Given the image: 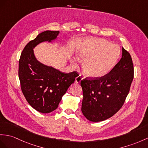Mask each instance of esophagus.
I'll return each instance as SVG.
<instances>
[{
	"instance_id": "1",
	"label": "esophagus",
	"mask_w": 148,
	"mask_h": 148,
	"mask_svg": "<svg viewBox=\"0 0 148 148\" xmlns=\"http://www.w3.org/2000/svg\"><path fill=\"white\" fill-rule=\"evenodd\" d=\"M82 80H83V78L80 75V76H78L77 77H76V78H75V82L78 84V83H80Z\"/></svg>"
}]
</instances>
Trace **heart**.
I'll return each mask as SVG.
<instances>
[{
	"instance_id": "obj_1",
	"label": "heart",
	"mask_w": 148,
	"mask_h": 148,
	"mask_svg": "<svg viewBox=\"0 0 148 148\" xmlns=\"http://www.w3.org/2000/svg\"><path fill=\"white\" fill-rule=\"evenodd\" d=\"M78 58L83 62L84 74L92 78H99L110 73L116 65L121 55L119 46L103 39H90L85 41L77 49ZM75 68L78 61L71 60Z\"/></svg>"
}]
</instances>
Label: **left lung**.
<instances>
[{
    "label": "left lung",
    "instance_id": "obj_1",
    "mask_svg": "<svg viewBox=\"0 0 148 148\" xmlns=\"http://www.w3.org/2000/svg\"><path fill=\"white\" fill-rule=\"evenodd\" d=\"M134 78L131 56L122 48V58L110 73L99 78L81 81L82 112L90 121H105L123 106Z\"/></svg>",
    "mask_w": 148,
    "mask_h": 148
}]
</instances>
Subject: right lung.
I'll return each mask as SVG.
<instances>
[{"label":"right lung","mask_w":148,"mask_h":148,"mask_svg":"<svg viewBox=\"0 0 148 148\" xmlns=\"http://www.w3.org/2000/svg\"><path fill=\"white\" fill-rule=\"evenodd\" d=\"M60 31H46L39 34L24 47L19 62L21 90L29 104L41 113L56 110L69 86L78 74L64 73L36 59L33 49L39 43L55 41Z\"/></svg>","instance_id":"add662e5"}]
</instances>
